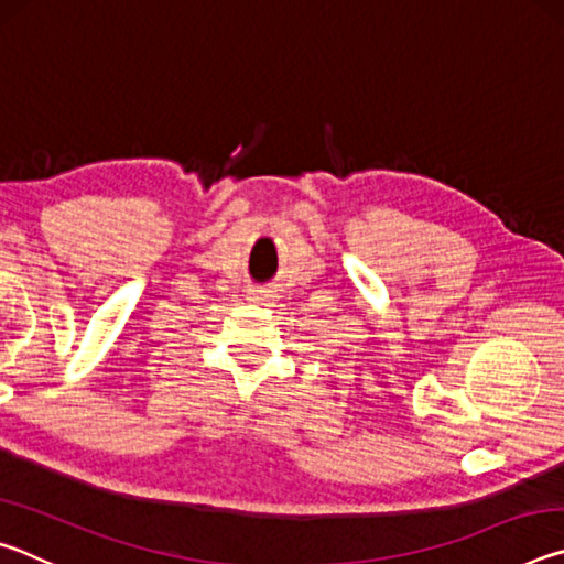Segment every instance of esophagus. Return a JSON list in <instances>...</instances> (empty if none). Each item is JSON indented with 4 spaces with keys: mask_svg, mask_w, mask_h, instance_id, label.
<instances>
[{
    "mask_svg": "<svg viewBox=\"0 0 564 564\" xmlns=\"http://www.w3.org/2000/svg\"><path fill=\"white\" fill-rule=\"evenodd\" d=\"M248 301L251 303H271L273 301V293L271 291H251L248 293Z\"/></svg>",
    "mask_w": 564,
    "mask_h": 564,
    "instance_id": "esophagus-1",
    "label": "esophagus"
}]
</instances>
